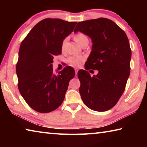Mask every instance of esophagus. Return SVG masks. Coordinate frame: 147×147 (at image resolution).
Wrapping results in <instances>:
<instances>
[{
  "label": "esophagus",
  "instance_id": "34e87169",
  "mask_svg": "<svg viewBox=\"0 0 147 147\" xmlns=\"http://www.w3.org/2000/svg\"><path fill=\"white\" fill-rule=\"evenodd\" d=\"M78 69H75V74H76V75L77 74V73H78Z\"/></svg>",
  "mask_w": 147,
  "mask_h": 147
}]
</instances>
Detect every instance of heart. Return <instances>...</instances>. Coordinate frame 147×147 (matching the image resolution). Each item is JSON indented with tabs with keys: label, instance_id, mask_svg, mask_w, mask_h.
Instances as JSON below:
<instances>
[{
	"label": "heart",
	"instance_id": "heart-1",
	"mask_svg": "<svg viewBox=\"0 0 147 147\" xmlns=\"http://www.w3.org/2000/svg\"><path fill=\"white\" fill-rule=\"evenodd\" d=\"M74 40H75L79 45H80L82 44L84 41L88 39L86 35L83 33L76 34L75 36H74ZM64 42L65 40L63 41V43ZM84 60V58L82 56H71L69 57L67 59L69 63L71 65L74 67H79L81 65L82 62Z\"/></svg>",
	"mask_w": 147,
	"mask_h": 147
}]
</instances>
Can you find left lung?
Returning a JSON list of instances; mask_svg holds the SVG:
<instances>
[{"mask_svg": "<svg viewBox=\"0 0 147 147\" xmlns=\"http://www.w3.org/2000/svg\"><path fill=\"white\" fill-rule=\"evenodd\" d=\"M78 31L90 37L93 43L86 69L98 71L93 76L85 70L78 72L82 99L94 111H108L121 98L130 73L128 37L113 21L102 17L78 23L74 32Z\"/></svg>", "mask_w": 147, "mask_h": 147, "instance_id": "8db88e82", "label": "left lung"}]
</instances>
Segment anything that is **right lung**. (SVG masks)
<instances>
[{"mask_svg": "<svg viewBox=\"0 0 147 147\" xmlns=\"http://www.w3.org/2000/svg\"><path fill=\"white\" fill-rule=\"evenodd\" d=\"M76 24L59 19H43L21 44L16 65L18 88L28 105L38 112L49 113L58 108L75 75L70 66L54 73L52 63L54 57L61 54L63 39Z\"/></svg>", "mask_w": 147, "mask_h": 147, "instance_id": "right-lung-1", "label": "right lung"}]
</instances>
